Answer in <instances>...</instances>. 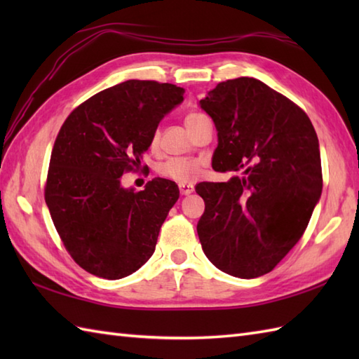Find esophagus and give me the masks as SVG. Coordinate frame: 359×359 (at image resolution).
<instances>
[{
    "mask_svg": "<svg viewBox=\"0 0 359 359\" xmlns=\"http://www.w3.org/2000/svg\"><path fill=\"white\" fill-rule=\"evenodd\" d=\"M179 189H180V194L182 196H189V194L194 191V187L193 185H187V184H180Z\"/></svg>",
    "mask_w": 359,
    "mask_h": 359,
    "instance_id": "34e87169",
    "label": "esophagus"
}]
</instances>
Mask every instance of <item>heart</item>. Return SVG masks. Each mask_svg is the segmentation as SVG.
<instances>
[{"label": "heart", "mask_w": 359, "mask_h": 359, "mask_svg": "<svg viewBox=\"0 0 359 359\" xmlns=\"http://www.w3.org/2000/svg\"><path fill=\"white\" fill-rule=\"evenodd\" d=\"M207 117L202 112H189L185 117V125L189 129L197 120ZM203 163L197 158L171 157L157 166V172L165 179H170L179 184H191L202 174Z\"/></svg>", "instance_id": "obj_1"}]
</instances>
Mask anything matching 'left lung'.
Here are the masks:
<instances>
[{"instance_id":"8db88e82","label":"left lung","mask_w":359,"mask_h":359,"mask_svg":"<svg viewBox=\"0 0 359 359\" xmlns=\"http://www.w3.org/2000/svg\"><path fill=\"white\" fill-rule=\"evenodd\" d=\"M201 108L217 129L212 168L241 172L196 187L202 250L231 276H262L301 239L321 197L315 128L299 106L250 77L219 83Z\"/></svg>"}]
</instances>
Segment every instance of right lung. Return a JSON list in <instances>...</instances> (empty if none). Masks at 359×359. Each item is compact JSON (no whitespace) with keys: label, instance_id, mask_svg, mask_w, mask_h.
I'll use <instances>...</instances> for the list:
<instances>
[{"label":"right lung","instance_id":"right-lung-1","mask_svg":"<svg viewBox=\"0 0 359 359\" xmlns=\"http://www.w3.org/2000/svg\"><path fill=\"white\" fill-rule=\"evenodd\" d=\"M184 93L171 83L128 80L83 102L60 129L44 199L67 253L94 276H129L154 253L179 188L152 179L135 193L120 177L139 168L158 121Z\"/></svg>","mask_w":359,"mask_h":359}]
</instances>
